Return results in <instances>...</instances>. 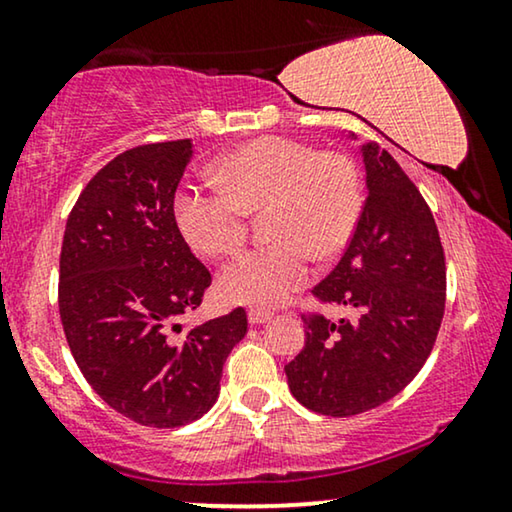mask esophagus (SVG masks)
Instances as JSON below:
<instances>
[{
    "instance_id": "obj_1",
    "label": "esophagus",
    "mask_w": 512,
    "mask_h": 512,
    "mask_svg": "<svg viewBox=\"0 0 512 512\" xmlns=\"http://www.w3.org/2000/svg\"><path fill=\"white\" fill-rule=\"evenodd\" d=\"M272 317H275V312L270 310H261V307H251L249 310V324H265V321H270Z\"/></svg>"
}]
</instances>
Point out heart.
<instances>
[{
	"instance_id": "1",
	"label": "heart",
	"mask_w": 512,
	"mask_h": 512,
	"mask_svg": "<svg viewBox=\"0 0 512 512\" xmlns=\"http://www.w3.org/2000/svg\"><path fill=\"white\" fill-rule=\"evenodd\" d=\"M221 186L181 188L174 216L202 256L237 254L251 214H268L275 242L254 249L221 272L223 298L277 305L307 284L312 256H340L359 228L366 191L359 165L342 151H319L293 137H258L216 165Z\"/></svg>"
}]
</instances>
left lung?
<instances>
[{
	"label": "left lung",
	"mask_w": 512,
	"mask_h": 512,
	"mask_svg": "<svg viewBox=\"0 0 512 512\" xmlns=\"http://www.w3.org/2000/svg\"><path fill=\"white\" fill-rule=\"evenodd\" d=\"M368 198L345 256L312 289L352 319L303 312L305 347L286 363L291 394L319 415L349 417L415 380L445 312V251L431 207L377 144L363 146Z\"/></svg>",
	"instance_id": "8db88e82"
}]
</instances>
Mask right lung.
I'll use <instances>...</instances> for the list:
<instances>
[{
  "label": "right lung",
  "instance_id": "right-lung-1",
  "mask_svg": "<svg viewBox=\"0 0 512 512\" xmlns=\"http://www.w3.org/2000/svg\"><path fill=\"white\" fill-rule=\"evenodd\" d=\"M191 156V139L118 153L81 191L60 251L58 307L76 366L104 403L156 429L212 408L223 363L247 335L242 307L179 326L212 284L174 219Z\"/></svg>",
  "mask_w": 512,
  "mask_h": 512
}]
</instances>
